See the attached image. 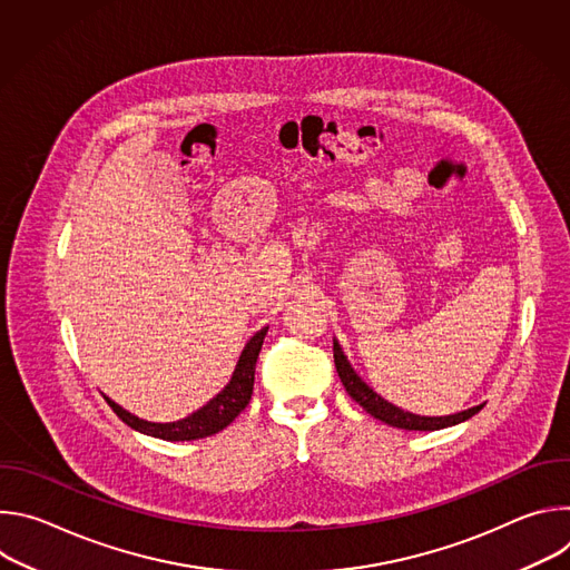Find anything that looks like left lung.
Segmentation results:
<instances>
[{
	"label": "left lung",
	"instance_id": "left-lung-1",
	"mask_svg": "<svg viewBox=\"0 0 570 570\" xmlns=\"http://www.w3.org/2000/svg\"><path fill=\"white\" fill-rule=\"evenodd\" d=\"M334 363L338 370V376L347 390V394L363 405V411H367L374 420H381L390 426L403 429V431H440L446 426H455L469 417H473L475 413L482 411V405H473L469 411H462L458 415H449V417H422V415H413L409 411H401L396 405H392L390 401H385L381 394H376L356 372L354 367L347 363L341 345L334 341Z\"/></svg>",
	"mask_w": 570,
	"mask_h": 570
}]
</instances>
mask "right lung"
Listing matches in <instances>:
<instances>
[{
  "label": "right lung",
  "mask_w": 570,
  "mask_h": 570,
  "mask_svg": "<svg viewBox=\"0 0 570 570\" xmlns=\"http://www.w3.org/2000/svg\"><path fill=\"white\" fill-rule=\"evenodd\" d=\"M266 332L268 330H262L250 338L246 350L240 352V358L236 363V370H234L229 383L207 405H203L200 411H196L187 420H180L174 424H153V422H144V420L130 415L112 399L106 396V401L110 403V409L117 413V417L121 422H126L130 429H135L139 433H146V435H153L159 440H169V442L209 438V435L223 431L227 424H232L234 417H238V413L250 403L253 387H255V365H257V356L262 352Z\"/></svg>",
  "instance_id": "obj_1"
}]
</instances>
